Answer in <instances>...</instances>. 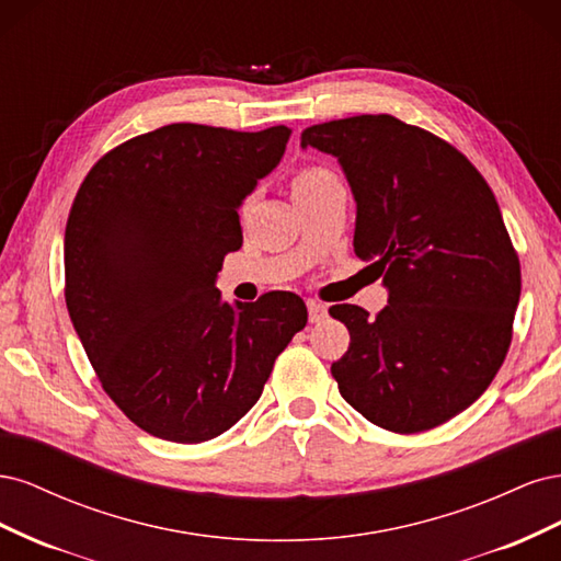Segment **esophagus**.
Masks as SVG:
<instances>
[{
	"label": "esophagus",
	"mask_w": 561,
	"mask_h": 561,
	"mask_svg": "<svg viewBox=\"0 0 561 561\" xmlns=\"http://www.w3.org/2000/svg\"><path fill=\"white\" fill-rule=\"evenodd\" d=\"M307 307H309V320L311 322H320L322 318H328V307H325V304H320L316 299H309Z\"/></svg>",
	"instance_id": "34e87169"
}]
</instances>
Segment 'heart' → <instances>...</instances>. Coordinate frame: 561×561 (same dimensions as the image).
Masks as SVG:
<instances>
[{"label": "heart", "mask_w": 561, "mask_h": 561, "mask_svg": "<svg viewBox=\"0 0 561 561\" xmlns=\"http://www.w3.org/2000/svg\"><path fill=\"white\" fill-rule=\"evenodd\" d=\"M330 178H334V175L328 173V171H322V168H309V171H301V173L293 180V192L311 190V186H316V184H320V182H325V180H330Z\"/></svg>", "instance_id": "b5f03b06"}]
</instances>
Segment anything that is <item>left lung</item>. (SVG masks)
<instances>
[{"label":"left lung","instance_id":"1","mask_svg":"<svg viewBox=\"0 0 561 561\" xmlns=\"http://www.w3.org/2000/svg\"><path fill=\"white\" fill-rule=\"evenodd\" d=\"M301 147L342 165L353 250L388 290L377 318L330 309L351 334L339 393L379 428L431 431L484 393L511 346L522 276L499 203L461 151L390 114L311 126Z\"/></svg>","mask_w":561,"mask_h":561}]
</instances>
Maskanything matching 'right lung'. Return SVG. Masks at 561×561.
<instances>
[{
  "mask_svg": "<svg viewBox=\"0 0 561 561\" xmlns=\"http://www.w3.org/2000/svg\"><path fill=\"white\" fill-rule=\"evenodd\" d=\"M293 128L171 124L100 159L65 229V299L98 379L135 426L182 445L222 435L260 400L307 325L293 293L225 301L239 208Z\"/></svg>",
  "mask_w": 561,
  "mask_h": 561,
  "instance_id": "1",
  "label": "right lung"
}]
</instances>
